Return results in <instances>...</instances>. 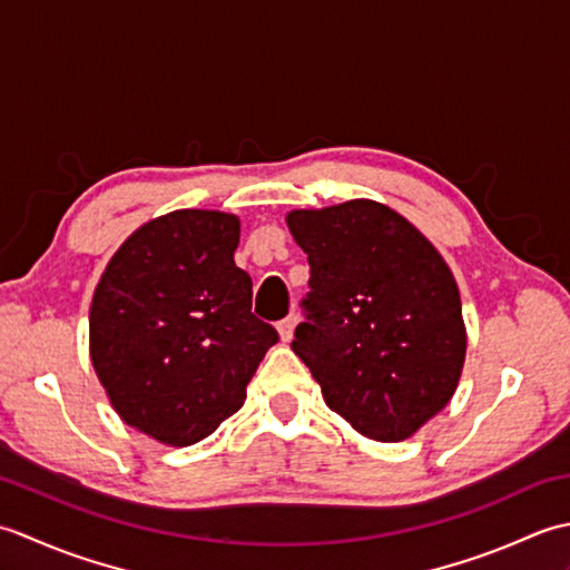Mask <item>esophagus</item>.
<instances>
[{
  "instance_id": "obj_1",
  "label": "esophagus",
  "mask_w": 570,
  "mask_h": 570,
  "mask_svg": "<svg viewBox=\"0 0 570 570\" xmlns=\"http://www.w3.org/2000/svg\"><path fill=\"white\" fill-rule=\"evenodd\" d=\"M296 323H298V316L296 313H288V316L284 318V321H278V335H282V341L284 343H288L294 337V328H296Z\"/></svg>"
}]
</instances>
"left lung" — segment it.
I'll list each match as a JSON object with an SVG mask.
<instances>
[{
    "label": "left lung",
    "instance_id": "obj_1",
    "mask_svg": "<svg viewBox=\"0 0 570 570\" xmlns=\"http://www.w3.org/2000/svg\"><path fill=\"white\" fill-rule=\"evenodd\" d=\"M308 254L292 350L328 409L374 441H404L451 402L465 360L458 284L431 242L374 200L286 217Z\"/></svg>",
    "mask_w": 570,
    "mask_h": 570
}]
</instances>
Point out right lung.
Returning a JSON list of instances; mask_svg holds the SVG:
<instances>
[{
  "mask_svg": "<svg viewBox=\"0 0 570 570\" xmlns=\"http://www.w3.org/2000/svg\"><path fill=\"white\" fill-rule=\"evenodd\" d=\"M237 242L235 215L168 213L117 249L95 288L92 367L122 421L161 443H198L239 411L278 341L252 313Z\"/></svg>",
  "mask_w": 570,
  "mask_h": 570,
  "instance_id": "obj_1",
  "label": "right lung"
}]
</instances>
